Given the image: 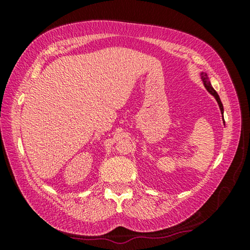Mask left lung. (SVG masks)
<instances>
[{
	"instance_id": "1",
	"label": "left lung",
	"mask_w": 250,
	"mask_h": 250,
	"mask_svg": "<svg viewBox=\"0 0 250 250\" xmlns=\"http://www.w3.org/2000/svg\"><path fill=\"white\" fill-rule=\"evenodd\" d=\"M200 77H201V81H203V83H204V86L206 87V90H207L208 92H209V93H210L211 95H213V97L215 98V100L217 101L218 107H220V110H221V114L223 115V112H224L223 104H222L221 99H220V97H218L217 92L214 90L213 86H211V84H210V82H209V78H208L207 74H206V73H204V71H201V73H200Z\"/></svg>"
}]
</instances>
